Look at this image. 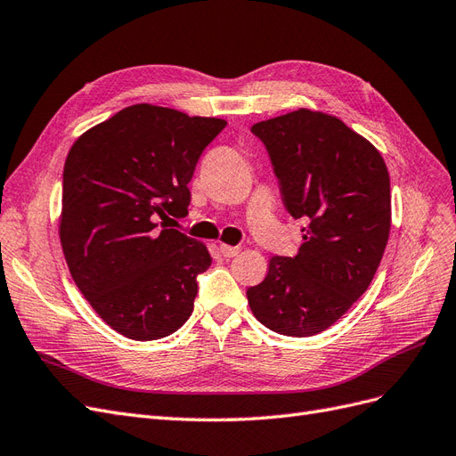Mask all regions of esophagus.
<instances>
[{
  "mask_svg": "<svg viewBox=\"0 0 456 456\" xmlns=\"http://www.w3.org/2000/svg\"><path fill=\"white\" fill-rule=\"evenodd\" d=\"M240 251H241V247H238V245H220V253H223L224 258L236 256Z\"/></svg>",
  "mask_w": 456,
  "mask_h": 456,
  "instance_id": "1",
  "label": "esophagus"
}]
</instances>
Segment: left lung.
I'll return each instance as SVG.
<instances>
[{"label":"left lung","mask_w":456,"mask_h":456,"mask_svg":"<svg viewBox=\"0 0 456 456\" xmlns=\"http://www.w3.org/2000/svg\"><path fill=\"white\" fill-rule=\"evenodd\" d=\"M285 209L305 218L295 256H273L247 289L256 320L312 337L348 312L375 278L390 236V175L379 150L333 116L310 110L255 123Z\"/></svg>","instance_id":"1"}]
</instances>
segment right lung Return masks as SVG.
<instances>
[{
  "instance_id": "obj_1",
  "label": "right lung",
  "mask_w": 456,
  "mask_h": 456,
  "mask_svg": "<svg viewBox=\"0 0 456 456\" xmlns=\"http://www.w3.org/2000/svg\"><path fill=\"white\" fill-rule=\"evenodd\" d=\"M224 119L134 104L84 133L62 173L61 243L79 291L133 340L163 338L194 310L205 245L158 218L188 215V183Z\"/></svg>"
}]
</instances>
